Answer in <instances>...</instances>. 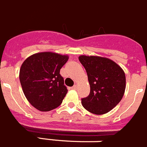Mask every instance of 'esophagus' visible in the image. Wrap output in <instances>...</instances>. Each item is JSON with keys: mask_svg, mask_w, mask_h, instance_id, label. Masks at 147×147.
Instances as JSON below:
<instances>
[{"mask_svg": "<svg viewBox=\"0 0 147 147\" xmlns=\"http://www.w3.org/2000/svg\"><path fill=\"white\" fill-rule=\"evenodd\" d=\"M76 88H77V86H76V85H74V86L72 87V89H74V90H76Z\"/></svg>", "mask_w": 147, "mask_h": 147, "instance_id": "esophagus-1", "label": "esophagus"}]
</instances>
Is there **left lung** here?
<instances>
[{
	"mask_svg": "<svg viewBox=\"0 0 147 147\" xmlns=\"http://www.w3.org/2000/svg\"><path fill=\"white\" fill-rule=\"evenodd\" d=\"M88 74L90 94L82 99L83 107L94 115H104L115 107L123 96L126 76L120 65L97 56H79Z\"/></svg>",
	"mask_w": 147,
	"mask_h": 147,
	"instance_id": "8db88e82",
	"label": "left lung"
}]
</instances>
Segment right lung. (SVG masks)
<instances>
[{
    "instance_id": "1",
    "label": "right lung",
    "mask_w": 147,
    "mask_h": 147,
    "mask_svg": "<svg viewBox=\"0 0 147 147\" xmlns=\"http://www.w3.org/2000/svg\"><path fill=\"white\" fill-rule=\"evenodd\" d=\"M69 56L53 52L36 53L24 60L20 68L22 90L36 109L49 111L61 105L67 92L60 75Z\"/></svg>"
}]
</instances>
